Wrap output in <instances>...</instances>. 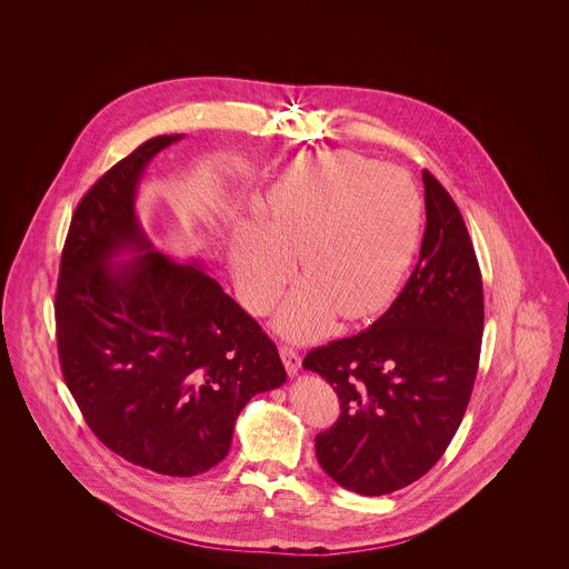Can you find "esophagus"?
I'll use <instances>...</instances> for the list:
<instances>
[{"instance_id": "1", "label": "esophagus", "mask_w": 569, "mask_h": 569, "mask_svg": "<svg viewBox=\"0 0 569 569\" xmlns=\"http://www.w3.org/2000/svg\"><path fill=\"white\" fill-rule=\"evenodd\" d=\"M279 356H281L283 365H286V371H288L290 376H297L298 369H300V356H298L297 350H295V348H288V346H281V348H279Z\"/></svg>"}]
</instances>
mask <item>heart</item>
<instances>
[{
  "instance_id": "heart-1",
  "label": "heart",
  "mask_w": 569,
  "mask_h": 569,
  "mask_svg": "<svg viewBox=\"0 0 569 569\" xmlns=\"http://www.w3.org/2000/svg\"><path fill=\"white\" fill-rule=\"evenodd\" d=\"M422 230V198L399 166L326 153L292 168L256 204V223L230 241L239 298L267 313L290 281L300 286L277 318L283 337L325 335L335 313L360 320L397 295Z\"/></svg>"
}]
</instances>
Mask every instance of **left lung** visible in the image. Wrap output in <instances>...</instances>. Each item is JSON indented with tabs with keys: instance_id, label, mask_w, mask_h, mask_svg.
I'll return each instance as SVG.
<instances>
[{
	"instance_id": "8db88e82",
	"label": "left lung",
	"mask_w": 569,
	"mask_h": 569,
	"mask_svg": "<svg viewBox=\"0 0 569 569\" xmlns=\"http://www.w3.org/2000/svg\"><path fill=\"white\" fill-rule=\"evenodd\" d=\"M427 230L403 292L367 330L307 353L339 420L316 457L339 487L379 497L422 478L459 429L478 373L485 295L459 207L422 172Z\"/></svg>"
}]
</instances>
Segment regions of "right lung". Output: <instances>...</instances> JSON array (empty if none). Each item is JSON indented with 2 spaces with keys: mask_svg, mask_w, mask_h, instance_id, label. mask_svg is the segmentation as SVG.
<instances>
[{
  "mask_svg": "<svg viewBox=\"0 0 569 569\" xmlns=\"http://www.w3.org/2000/svg\"><path fill=\"white\" fill-rule=\"evenodd\" d=\"M181 138L142 142L84 193L54 297L61 371L89 429L121 459L172 478L223 460L249 399L286 383L258 322L202 262L156 251L140 226L147 166ZM123 252L133 258L118 261Z\"/></svg>",
  "mask_w": 569,
  "mask_h": 569,
  "instance_id": "add662e5",
  "label": "right lung"
}]
</instances>
